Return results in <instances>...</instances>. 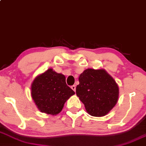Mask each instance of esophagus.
Segmentation results:
<instances>
[{
  "label": "esophagus",
  "mask_w": 146,
  "mask_h": 146,
  "mask_svg": "<svg viewBox=\"0 0 146 146\" xmlns=\"http://www.w3.org/2000/svg\"><path fill=\"white\" fill-rule=\"evenodd\" d=\"M71 88L72 90H73V91H74V92H75V90H76V87H75V85L71 86Z\"/></svg>",
  "instance_id": "34e87169"
}]
</instances>
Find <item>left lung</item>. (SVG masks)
<instances>
[{"instance_id":"left-lung-1","label":"left lung","mask_w":146,"mask_h":146,"mask_svg":"<svg viewBox=\"0 0 146 146\" xmlns=\"http://www.w3.org/2000/svg\"><path fill=\"white\" fill-rule=\"evenodd\" d=\"M77 96L92 116H104L116 104L119 89L115 80L104 69L88 68L80 75Z\"/></svg>"}]
</instances>
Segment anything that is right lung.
Returning <instances> with one entry per match:
<instances>
[{
    "label": "right lung",
    "instance_id": "obj_1",
    "mask_svg": "<svg viewBox=\"0 0 146 146\" xmlns=\"http://www.w3.org/2000/svg\"><path fill=\"white\" fill-rule=\"evenodd\" d=\"M75 92L66 84L64 75L50 68L36 77L31 86V94L38 110L43 113L56 115Z\"/></svg>",
    "mask_w": 146,
    "mask_h": 146
}]
</instances>
